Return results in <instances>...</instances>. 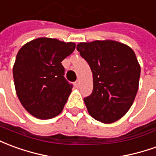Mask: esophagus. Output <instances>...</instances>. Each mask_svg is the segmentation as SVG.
Here are the masks:
<instances>
[{
	"mask_svg": "<svg viewBox=\"0 0 156 156\" xmlns=\"http://www.w3.org/2000/svg\"><path fill=\"white\" fill-rule=\"evenodd\" d=\"M80 80H76V87L78 88V87H80Z\"/></svg>",
	"mask_w": 156,
	"mask_h": 156,
	"instance_id": "obj_1",
	"label": "esophagus"
}]
</instances>
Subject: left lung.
I'll return each instance as SVG.
<instances>
[{
  "instance_id": "8db88e82",
  "label": "left lung",
  "mask_w": 156,
  "mask_h": 156,
  "mask_svg": "<svg viewBox=\"0 0 156 156\" xmlns=\"http://www.w3.org/2000/svg\"><path fill=\"white\" fill-rule=\"evenodd\" d=\"M80 56L89 64L93 90L84 98L93 119L112 123L125 115L139 89L140 66L132 48L113 40L80 43Z\"/></svg>"
}]
</instances>
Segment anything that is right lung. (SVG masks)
<instances>
[{
    "label": "right lung",
    "instance_id": "obj_1",
    "mask_svg": "<svg viewBox=\"0 0 156 156\" xmlns=\"http://www.w3.org/2000/svg\"><path fill=\"white\" fill-rule=\"evenodd\" d=\"M76 48L72 42L38 37L20 48L13 66L19 101L39 119L55 118L62 112L73 86L65 78L61 62Z\"/></svg>",
    "mask_w": 156,
    "mask_h": 156
}]
</instances>
